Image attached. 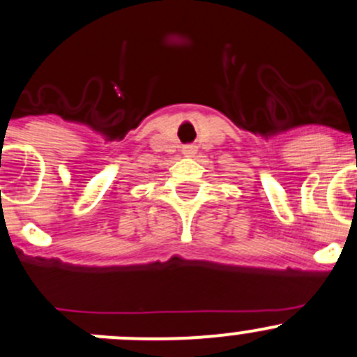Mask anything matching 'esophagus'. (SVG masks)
Listing matches in <instances>:
<instances>
[{
    "mask_svg": "<svg viewBox=\"0 0 357 357\" xmlns=\"http://www.w3.org/2000/svg\"><path fill=\"white\" fill-rule=\"evenodd\" d=\"M195 153H197V146H193V144H186V146H183V155H185V157H193Z\"/></svg>",
    "mask_w": 357,
    "mask_h": 357,
    "instance_id": "34e87169",
    "label": "esophagus"
}]
</instances>
